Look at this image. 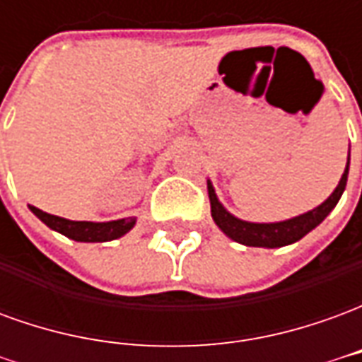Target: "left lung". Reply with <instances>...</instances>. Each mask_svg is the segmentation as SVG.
Masks as SVG:
<instances>
[{"label": "left lung", "mask_w": 362, "mask_h": 362, "mask_svg": "<svg viewBox=\"0 0 362 362\" xmlns=\"http://www.w3.org/2000/svg\"><path fill=\"white\" fill-rule=\"evenodd\" d=\"M347 174H349V158L347 166L343 173L341 180L334 189V194L327 197L326 202L318 205L316 209L298 215L295 219L281 221V223H248L233 217L230 213L219 204V199L215 196L211 182H207L209 189V202H211V215L213 221L217 223V227L235 243H240L244 246H259V248H279L285 244H293L300 240L304 235H308L312 228L318 227L322 221L326 219L329 211L334 209L339 197H341L345 184H347Z\"/></svg>", "instance_id": "obj_1"}]
</instances>
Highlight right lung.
<instances>
[{
  "label": "right lung",
  "instance_id": "add662e5",
  "mask_svg": "<svg viewBox=\"0 0 362 362\" xmlns=\"http://www.w3.org/2000/svg\"><path fill=\"white\" fill-rule=\"evenodd\" d=\"M30 211L35 213L44 225L58 230L67 238H74L77 243H106L124 236L135 225L134 217L129 219L110 221V223H89V221H69L64 217H56L50 213L30 205Z\"/></svg>",
  "mask_w": 362,
  "mask_h": 362
}]
</instances>
